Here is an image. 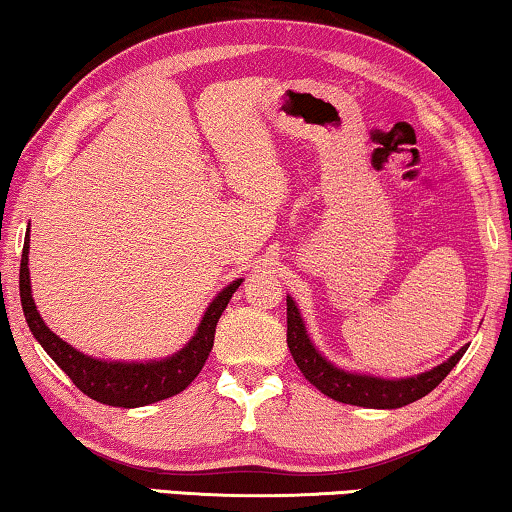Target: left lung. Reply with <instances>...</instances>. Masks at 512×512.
Here are the masks:
<instances>
[{"mask_svg":"<svg viewBox=\"0 0 512 512\" xmlns=\"http://www.w3.org/2000/svg\"><path fill=\"white\" fill-rule=\"evenodd\" d=\"M286 318V342L291 348L295 365L300 367L305 379L311 385H316L323 395L337 399L342 404L365 406V409H399V406H406L429 395L436 385L446 379L450 369L457 365L466 348H469L462 346L455 355H450L446 362L432 367L429 372L406 376V379H383V376L348 372V369L332 365L311 342L305 328V318H302L291 295H286Z\"/></svg>","mask_w":512,"mask_h":512,"instance_id":"8db88e82","label":"left lung"}]
</instances>
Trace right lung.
Instances as JSON below:
<instances>
[{
    "label": "right lung",
    "instance_id": "1",
    "mask_svg": "<svg viewBox=\"0 0 512 512\" xmlns=\"http://www.w3.org/2000/svg\"><path fill=\"white\" fill-rule=\"evenodd\" d=\"M240 284L242 279H235L226 288H221L217 298L207 305L194 337L180 351L168 355V358L145 362L101 360L66 344L62 337H57L43 323L32 298V281H29V228L20 258V302L36 342L43 346V351L57 362V367L87 397L108 406H124V409H136V406L161 402V399L182 392L196 379L214 346V330H217L219 316L224 314V309L228 307V302H231L233 293L238 291Z\"/></svg>",
    "mask_w": 512,
    "mask_h": 512
}]
</instances>
